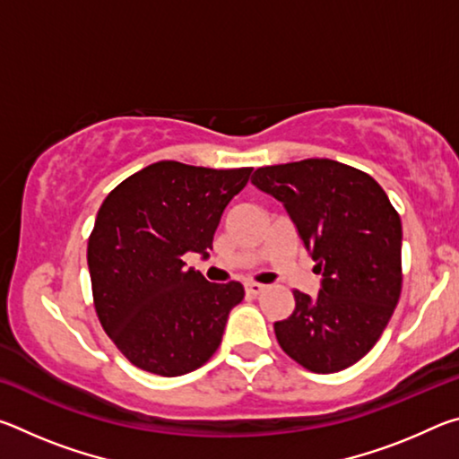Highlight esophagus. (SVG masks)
<instances>
[{
    "label": "esophagus",
    "mask_w": 459,
    "mask_h": 459,
    "mask_svg": "<svg viewBox=\"0 0 459 459\" xmlns=\"http://www.w3.org/2000/svg\"><path fill=\"white\" fill-rule=\"evenodd\" d=\"M245 291L251 293V295H259V293L265 291V285H261V283H247L245 285Z\"/></svg>",
    "instance_id": "34e87169"
}]
</instances>
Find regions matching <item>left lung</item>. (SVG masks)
Wrapping results in <instances>:
<instances>
[{"mask_svg":"<svg viewBox=\"0 0 459 459\" xmlns=\"http://www.w3.org/2000/svg\"><path fill=\"white\" fill-rule=\"evenodd\" d=\"M251 182L285 206L322 275L316 298L293 291V314L273 325L279 346L312 372L352 367L397 307V211L368 174L325 158L259 168Z\"/></svg>","mask_w":459,"mask_h":459,"instance_id":"1","label":"left lung"}]
</instances>
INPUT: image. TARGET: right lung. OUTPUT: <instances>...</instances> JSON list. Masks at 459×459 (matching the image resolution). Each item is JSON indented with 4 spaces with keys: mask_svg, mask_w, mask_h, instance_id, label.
Instances as JSON below:
<instances>
[{
    "mask_svg": "<svg viewBox=\"0 0 459 459\" xmlns=\"http://www.w3.org/2000/svg\"><path fill=\"white\" fill-rule=\"evenodd\" d=\"M251 172L158 161L100 204L87 247L92 299L107 336L137 368L180 377L221 346L243 285L206 281L184 255L208 257L224 208Z\"/></svg>",
    "mask_w": 459,
    "mask_h": 459,
    "instance_id": "1",
    "label": "right lung"
}]
</instances>
